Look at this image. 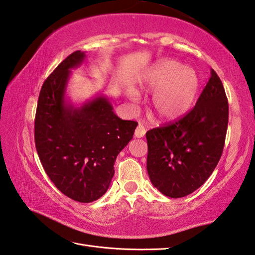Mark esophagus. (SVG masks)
<instances>
[{"mask_svg":"<svg viewBox=\"0 0 255 255\" xmlns=\"http://www.w3.org/2000/svg\"><path fill=\"white\" fill-rule=\"evenodd\" d=\"M145 131H146V130H145L144 126L141 125V124H139L137 128H135V130H134V137L135 138H142L145 134Z\"/></svg>","mask_w":255,"mask_h":255,"instance_id":"obj_1","label":"esophagus"}]
</instances>
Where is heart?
I'll list each match as a JSON object with an SVG mask.
<instances>
[{
	"label": "heart",
	"mask_w": 255,
	"mask_h": 255,
	"mask_svg": "<svg viewBox=\"0 0 255 255\" xmlns=\"http://www.w3.org/2000/svg\"><path fill=\"white\" fill-rule=\"evenodd\" d=\"M141 86L155 91L151 111L158 121L170 122L185 116L197 100L200 78L198 73L175 60H162L147 70ZM130 98L134 99L133 94Z\"/></svg>",
	"instance_id": "1"
}]
</instances>
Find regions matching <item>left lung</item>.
I'll return each instance as SVG.
<instances>
[{
    "instance_id": "left-lung-1",
    "label": "left lung",
    "mask_w": 255,
    "mask_h": 255,
    "mask_svg": "<svg viewBox=\"0 0 255 255\" xmlns=\"http://www.w3.org/2000/svg\"><path fill=\"white\" fill-rule=\"evenodd\" d=\"M228 100L214 69L195 103L180 120L146 132V169L159 192L182 198L208 180L222 156Z\"/></svg>"
}]
</instances>
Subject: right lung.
<instances>
[{"label": "right lung", "instance_id": "obj_1", "mask_svg": "<svg viewBox=\"0 0 255 255\" xmlns=\"http://www.w3.org/2000/svg\"><path fill=\"white\" fill-rule=\"evenodd\" d=\"M85 57V52L72 53L43 82L34 142L41 164L58 190L77 202L89 203L108 191L115 159L132 139L138 123L121 120L103 96L80 108L65 101L70 69Z\"/></svg>", "mask_w": 255, "mask_h": 255}]
</instances>
